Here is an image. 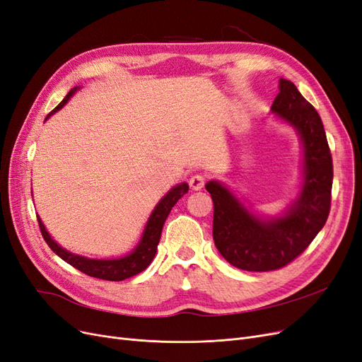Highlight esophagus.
<instances>
[{"label": "esophagus", "instance_id": "esophagus-1", "mask_svg": "<svg viewBox=\"0 0 362 362\" xmlns=\"http://www.w3.org/2000/svg\"><path fill=\"white\" fill-rule=\"evenodd\" d=\"M205 182H206V178L204 177V175H201V173L193 175V177L189 180V184H190V187L193 190H201L204 185H205Z\"/></svg>", "mask_w": 362, "mask_h": 362}]
</instances>
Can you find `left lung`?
Wrapping results in <instances>:
<instances>
[{
    "label": "left lung",
    "mask_w": 362,
    "mask_h": 362,
    "mask_svg": "<svg viewBox=\"0 0 362 362\" xmlns=\"http://www.w3.org/2000/svg\"><path fill=\"white\" fill-rule=\"evenodd\" d=\"M298 131L303 146V184L299 198L279 217H258L223 184L206 182L214 204L213 238L221 255L237 269L269 272L287 266L311 245L331 210L332 157L322 119L291 81L279 80L272 104Z\"/></svg>",
    "instance_id": "8db88e82"
}]
</instances>
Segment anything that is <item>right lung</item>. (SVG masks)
<instances>
[{
    "instance_id": "1",
    "label": "right lung",
    "mask_w": 362,
    "mask_h": 362,
    "mask_svg": "<svg viewBox=\"0 0 362 362\" xmlns=\"http://www.w3.org/2000/svg\"><path fill=\"white\" fill-rule=\"evenodd\" d=\"M76 89H78V87H74V89H71V92L63 98V101L56 108H54V110L47 116V119L51 115L56 113L57 110H60V108L71 100V96L76 92ZM187 192H189V184L182 182V184L175 185V187L166 196H164V198L154 208V211H152V214L149 216L148 223L145 226V231H144V234H141V238H140L137 247L131 252V254H128L122 258L92 259V258L81 257V255H75V254H72V252H68L66 249H63L62 246H59L56 242H54L51 235L47 233V229H45V226H43L39 217H37V222H39L42 237L47 242V245L51 247L52 252H56V254L63 261H66L68 264H71L75 269H78L80 272L86 273V275L98 278V279L124 281L127 278L137 275V273H140V272H144L151 264V261L156 257L163 225H164V222H166L172 206L177 204Z\"/></svg>"
}]
</instances>
